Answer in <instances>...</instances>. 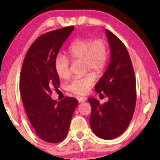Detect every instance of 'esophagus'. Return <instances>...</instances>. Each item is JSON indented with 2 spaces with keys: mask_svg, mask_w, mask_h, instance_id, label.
<instances>
[{
  "mask_svg": "<svg viewBox=\"0 0 160 160\" xmlns=\"http://www.w3.org/2000/svg\"><path fill=\"white\" fill-rule=\"evenodd\" d=\"M86 100V97H80V98H78L79 102H85Z\"/></svg>",
  "mask_w": 160,
  "mask_h": 160,
  "instance_id": "34e87169",
  "label": "esophagus"
}]
</instances>
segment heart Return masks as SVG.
Segmentation results:
<instances>
[{"instance_id":"b5f03b06","label":"heart","mask_w":160,"mask_h":160,"mask_svg":"<svg viewBox=\"0 0 160 160\" xmlns=\"http://www.w3.org/2000/svg\"><path fill=\"white\" fill-rule=\"evenodd\" d=\"M69 58L72 61L82 60L85 71L92 70L97 74L105 68L108 60V47L103 39L86 38L74 41L68 49ZM56 74L62 79L70 77V62L67 57L58 54L54 62ZM95 80L93 73L89 72L73 79L68 85V89L77 95H86L90 90Z\"/></svg>"}]
</instances>
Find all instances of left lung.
<instances>
[{
	"instance_id": "left-lung-1",
	"label": "left lung",
	"mask_w": 160,
	"mask_h": 160,
	"mask_svg": "<svg viewBox=\"0 0 160 160\" xmlns=\"http://www.w3.org/2000/svg\"><path fill=\"white\" fill-rule=\"evenodd\" d=\"M105 32L111 60L95 89L99 95H105L108 101L101 104L96 98H89L88 102L92 108V130L98 138L111 140L123 133L131 122L136 103V82L126 46L109 30Z\"/></svg>"
}]
</instances>
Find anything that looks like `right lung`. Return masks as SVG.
<instances>
[{
    "instance_id": "add662e5",
    "label": "right lung",
    "mask_w": 160,
    "mask_h": 160,
    "mask_svg": "<svg viewBox=\"0 0 160 160\" xmlns=\"http://www.w3.org/2000/svg\"><path fill=\"white\" fill-rule=\"evenodd\" d=\"M74 28L65 27L40 35L28 50L22 67L19 88L24 108L36 135L47 142L65 138L78 104L71 97L57 102L50 96L52 89L59 87L55 58Z\"/></svg>"
}]
</instances>
